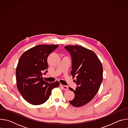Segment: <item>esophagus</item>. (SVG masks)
I'll list each match as a JSON object with an SVG mask.
<instances>
[{
	"label": "esophagus",
	"mask_w": 128,
	"mask_h": 128,
	"mask_svg": "<svg viewBox=\"0 0 128 128\" xmlns=\"http://www.w3.org/2000/svg\"><path fill=\"white\" fill-rule=\"evenodd\" d=\"M60 86L63 89H64V90H68V87L67 86H64V85H63V84H60Z\"/></svg>",
	"instance_id": "1"
}]
</instances>
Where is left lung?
<instances>
[{
    "instance_id": "1",
    "label": "left lung",
    "mask_w": 128,
    "mask_h": 128,
    "mask_svg": "<svg viewBox=\"0 0 128 128\" xmlns=\"http://www.w3.org/2000/svg\"><path fill=\"white\" fill-rule=\"evenodd\" d=\"M72 59L71 74L76 78L74 99L69 103L75 107L84 106L92 100L97 93L103 80V66L96 54L88 48L78 46L64 47Z\"/></svg>"
}]
</instances>
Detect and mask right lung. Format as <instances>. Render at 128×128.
Instances as JSON below:
<instances>
[{
  "label": "right lung",
  "mask_w": 128,
  "mask_h": 128,
  "mask_svg": "<svg viewBox=\"0 0 128 128\" xmlns=\"http://www.w3.org/2000/svg\"><path fill=\"white\" fill-rule=\"evenodd\" d=\"M58 45H38L25 52L20 58L16 71V86L23 98L34 105L46 102L58 82L44 80L42 72H48V58Z\"/></svg>",
  "instance_id": "obj_1"
}]
</instances>
